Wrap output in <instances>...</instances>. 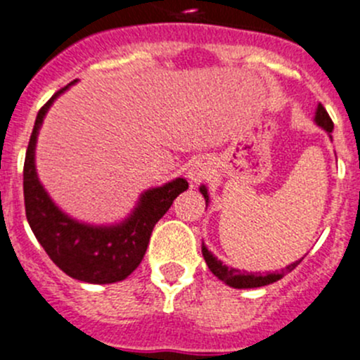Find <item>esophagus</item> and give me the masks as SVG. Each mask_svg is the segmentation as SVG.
Listing matches in <instances>:
<instances>
[{
    "label": "esophagus",
    "instance_id": "obj_1",
    "mask_svg": "<svg viewBox=\"0 0 360 360\" xmlns=\"http://www.w3.org/2000/svg\"><path fill=\"white\" fill-rule=\"evenodd\" d=\"M206 176H208V168L205 165H201V162H194L188 168V179H191V181H194V184L205 180Z\"/></svg>",
    "mask_w": 360,
    "mask_h": 360
}]
</instances>
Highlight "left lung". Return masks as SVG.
I'll return each mask as SVG.
<instances>
[{
	"mask_svg": "<svg viewBox=\"0 0 360 360\" xmlns=\"http://www.w3.org/2000/svg\"><path fill=\"white\" fill-rule=\"evenodd\" d=\"M315 122L319 124L320 127H323L327 133H333L334 124H333V120H330L327 110L322 106V103H320L319 108H316ZM199 191H201V194L205 195L206 205H208V194H206V188L201 187ZM202 257H205V261H206V264H208L210 271H212L213 275L217 276V278L222 280L226 285L234 287V289H254V287H264V285H269V283L278 282V280L282 278L285 273H290L292 269H296L297 264H300L302 259H304V257H302V259H300V261L292 262V264H289L285 269H282L280 273H268V275H261V273L240 271V269H234V268H229V266L222 264L219 259L213 257V254H212V252H208V248H206L205 245H202Z\"/></svg>",
	"mask_w": 360,
	"mask_h": 360,
	"instance_id": "left-lung-1",
	"label": "left lung"
}]
</instances>
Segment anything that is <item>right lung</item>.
Listing matches in <instances>:
<instances>
[{
  "label": "right lung",
  "mask_w": 360,
  "mask_h": 360,
  "mask_svg": "<svg viewBox=\"0 0 360 360\" xmlns=\"http://www.w3.org/2000/svg\"><path fill=\"white\" fill-rule=\"evenodd\" d=\"M66 89L68 85L59 89L41 106L27 145L24 159V206L27 222L49 257L68 276L89 283L120 282L140 266L152 229L188 184L187 180L176 179L147 191L133 215L115 227L85 226L59 212L38 181L34 172V145L49 106Z\"/></svg>",
  "instance_id": "obj_1"
}]
</instances>
